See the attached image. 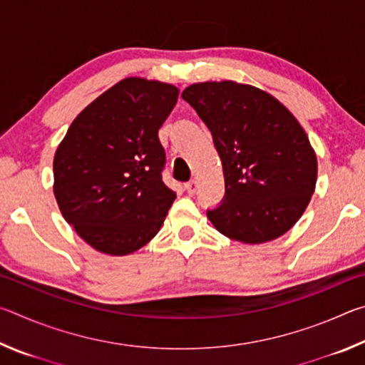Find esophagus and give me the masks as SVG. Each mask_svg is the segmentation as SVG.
Returning <instances> with one entry per match:
<instances>
[{"label":"esophagus","mask_w":365,"mask_h":365,"mask_svg":"<svg viewBox=\"0 0 365 365\" xmlns=\"http://www.w3.org/2000/svg\"><path fill=\"white\" fill-rule=\"evenodd\" d=\"M185 188H187V193L188 195H195L196 193V188H197L196 180H190L188 183H185Z\"/></svg>","instance_id":"obj_1"}]
</instances>
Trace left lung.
<instances>
[{
    "instance_id": "obj_1",
    "label": "left lung",
    "mask_w": 365,
    "mask_h": 365,
    "mask_svg": "<svg viewBox=\"0 0 365 365\" xmlns=\"http://www.w3.org/2000/svg\"><path fill=\"white\" fill-rule=\"evenodd\" d=\"M182 98L211 130L224 169V200L207 219L250 245L287 233L317 182L316 153L299 122L272 95L230 80L190 85Z\"/></svg>"
}]
</instances>
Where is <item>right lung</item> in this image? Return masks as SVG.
Masks as SVG:
<instances>
[{
  "mask_svg": "<svg viewBox=\"0 0 365 365\" xmlns=\"http://www.w3.org/2000/svg\"><path fill=\"white\" fill-rule=\"evenodd\" d=\"M178 98L174 85L128 77L71 123L54 154V196L67 224L110 256L140 250L175 200L165 187L158 132Z\"/></svg>",
  "mask_w": 365,
  "mask_h": 365,
  "instance_id": "1",
  "label": "right lung"
}]
</instances>
